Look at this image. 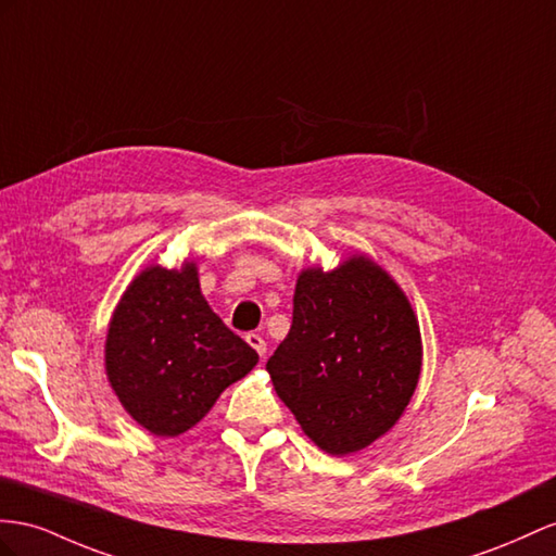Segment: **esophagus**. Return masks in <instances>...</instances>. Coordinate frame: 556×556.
I'll return each mask as SVG.
<instances>
[{
  "label": "esophagus",
  "instance_id": "34e87169",
  "mask_svg": "<svg viewBox=\"0 0 556 556\" xmlns=\"http://www.w3.org/2000/svg\"><path fill=\"white\" fill-rule=\"evenodd\" d=\"M247 343L261 354V357H265V352H267V343L263 340V336H258V333H247Z\"/></svg>",
  "mask_w": 556,
  "mask_h": 556
}]
</instances>
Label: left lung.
<instances>
[{
    "label": "left lung",
    "mask_w": 556,
    "mask_h": 556,
    "mask_svg": "<svg viewBox=\"0 0 556 556\" xmlns=\"http://www.w3.org/2000/svg\"><path fill=\"white\" fill-rule=\"evenodd\" d=\"M420 329L386 269L357 255L298 277L293 321L267 371L303 432L331 455L366 448L400 420L420 376Z\"/></svg>",
    "instance_id": "left-lung-1"
}]
</instances>
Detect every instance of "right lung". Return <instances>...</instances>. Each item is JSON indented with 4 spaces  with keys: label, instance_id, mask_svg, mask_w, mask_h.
Wrapping results in <instances>:
<instances>
[{
    "label": "right lung",
    "instance_id": "1",
    "mask_svg": "<svg viewBox=\"0 0 556 556\" xmlns=\"http://www.w3.org/2000/svg\"><path fill=\"white\" fill-rule=\"evenodd\" d=\"M255 362V350L204 301L192 263L180 273L146 269L117 305L105 343L112 390L160 437L188 432Z\"/></svg>",
    "mask_w": 556,
    "mask_h": 556
}]
</instances>
